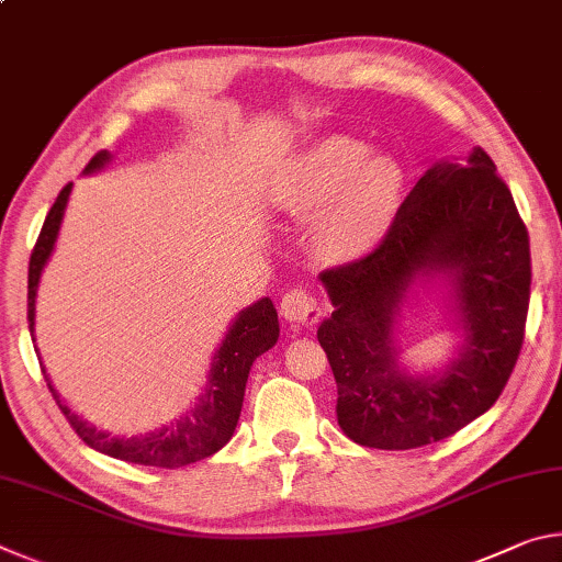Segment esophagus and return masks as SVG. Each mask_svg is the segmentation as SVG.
<instances>
[{
  "instance_id": "1",
  "label": "esophagus",
  "mask_w": 562,
  "mask_h": 562,
  "mask_svg": "<svg viewBox=\"0 0 562 562\" xmlns=\"http://www.w3.org/2000/svg\"><path fill=\"white\" fill-rule=\"evenodd\" d=\"M280 312L284 319L294 322V325H315V322L322 317L319 300L304 288H292L290 292H284V297L280 302Z\"/></svg>"
}]
</instances>
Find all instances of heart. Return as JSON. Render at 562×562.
Wrapping results in <instances>:
<instances>
[{"instance_id": "1", "label": "heart", "mask_w": 562, "mask_h": 562, "mask_svg": "<svg viewBox=\"0 0 562 562\" xmlns=\"http://www.w3.org/2000/svg\"><path fill=\"white\" fill-rule=\"evenodd\" d=\"M404 188L396 158L372 154L364 140L329 136L290 160L280 193L294 213L319 215L317 237L327 252L355 258L384 240Z\"/></svg>"}]
</instances>
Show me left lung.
Returning <instances> with one entry per match:
<instances>
[{
	"instance_id": "1",
	"label": "left lung",
	"mask_w": 562,
	"mask_h": 562,
	"mask_svg": "<svg viewBox=\"0 0 562 562\" xmlns=\"http://www.w3.org/2000/svg\"><path fill=\"white\" fill-rule=\"evenodd\" d=\"M449 273L464 349L436 378L395 364L393 315L418 273ZM335 304L317 329L351 441L406 451L449 439L486 414L516 367L530 302V243L508 186L483 148L418 178L384 240L319 274Z\"/></svg>"
}]
</instances>
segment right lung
Wrapping results in <instances>:
<instances>
[{
    "label": "right lung",
    "mask_w": 562,
    "mask_h": 562,
    "mask_svg": "<svg viewBox=\"0 0 562 562\" xmlns=\"http://www.w3.org/2000/svg\"><path fill=\"white\" fill-rule=\"evenodd\" d=\"M109 158L111 156L106 150H99V154L89 160L83 173L101 170L106 166ZM69 193L71 183L64 186L59 198L54 201L30 258V290H26V319H30V331H34L36 288H40L44 265L54 252V243L56 235H59L66 203H69ZM278 337V310H274L270 297H262L260 302H255L252 307H245L233 322V327L227 329L221 349H217V355L213 357L205 392L198 398V404L190 408L186 416H180L176 424L164 426L160 431L140 436H111L71 414V408L59 402V394L54 392L52 384L49 392L54 394L56 404H59L64 412L66 422L71 424V429L79 434V439L91 446V449L128 463L158 465V469H180V465L207 459V456L221 451L223 446L231 441L237 418H240L243 412L245 384L252 361L258 359L262 351L274 347Z\"/></svg>",
    "instance_id": "add662e5"
}]
</instances>
